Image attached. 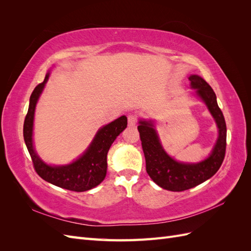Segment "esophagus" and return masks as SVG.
Instances as JSON below:
<instances>
[{
  "label": "esophagus",
  "instance_id": "obj_1",
  "mask_svg": "<svg viewBox=\"0 0 251 251\" xmlns=\"http://www.w3.org/2000/svg\"><path fill=\"white\" fill-rule=\"evenodd\" d=\"M136 124H137V117H136L135 115H130V116L127 117V125H128V126L134 127L136 126Z\"/></svg>",
  "mask_w": 251,
  "mask_h": 251
}]
</instances>
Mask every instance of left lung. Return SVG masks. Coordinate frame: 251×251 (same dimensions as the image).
I'll use <instances>...</instances> for the list:
<instances>
[{
    "instance_id": "left-lung-1",
    "label": "left lung",
    "mask_w": 251,
    "mask_h": 251,
    "mask_svg": "<svg viewBox=\"0 0 251 251\" xmlns=\"http://www.w3.org/2000/svg\"><path fill=\"white\" fill-rule=\"evenodd\" d=\"M188 78L192 88L197 89V94L206 103L219 127V138L206 160L196 164L177 162L164 151L151 121L140 120L137 127L146 157L147 173L156 184L172 192L186 191L214 176L224 160L226 151V124L214 90L198 75H191Z\"/></svg>"
}]
</instances>
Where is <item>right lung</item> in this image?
<instances>
[{
    "label": "right lung",
    "mask_w": 251,
    "mask_h": 251,
    "mask_svg": "<svg viewBox=\"0 0 251 251\" xmlns=\"http://www.w3.org/2000/svg\"><path fill=\"white\" fill-rule=\"evenodd\" d=\"M49 78L37 85L30 96L29 109L24 121V140L37 175L49 183L72 192H86L101 183L107 174V155L111 144L126 127L127 119L121 116L97 132L91 146L76 161L64 166H50L36 155L32 144L33 117L37 100Z\"/></svg>",
    "instance_id": "1"
}]
</instances>
